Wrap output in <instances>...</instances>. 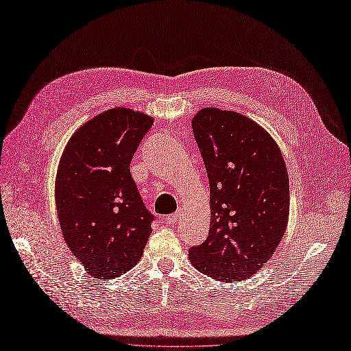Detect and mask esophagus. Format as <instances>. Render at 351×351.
I'll return each mask as SVG.
<instances>
[{
	"label": "esophagus",
	"mask_w": 351,
	"mask_h": 351,
	"mask_svg": "<svg viewBox=\"0 0 351 351\" xmlns=\"http://www.w3.org/2000/svg\"><path fill=\"white\" fill-rule=\"evenodd\" d=\"M179 215H180L179 211H176V213L171 214V215H167V217L165 218V223H167V224H175V223L178 221V219H179Z\"/></svg>",
	"instance_id": "esophagus-1"
}]
</instances>
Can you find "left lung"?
I'll list each match as a JSON object with an SVG mask.
<instances>
[{
    "label": "left lung",
    "instance_id": "1",
    "mask_svg": "<svg viewBox=\"0 0 351 351\" xmlns=\"http://www.w3.org/2000/svg\"><path fill=\"white\" fill-rule=\"evenodd\" d=\"M192 130L210 180L211 224L206 240L189 249V261L217 280L247 279L287 231V165L266 130L236 111L202 108Z\"/></svg>",
    "mask_w": 351,
    "mask_h": 351
}]
</instances>
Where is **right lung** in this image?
<instances>
[{"label":"right lung","mask_w":351,"mask_h":351,"mask_svg":"<svg viewBox=\"0 0 351 351\" xmlns=\"http://www.w3.org/2000/svg\"><path fill=\"white\" fill-rule=\"evenodd\" d=\"M153 125L145 112L111 108L69 138L58 167L55 199L69 250L95 279L134 267L152 232L150 214L130 162Z\"/></svg>","instance_id":"add662e5"}]
</instances>
